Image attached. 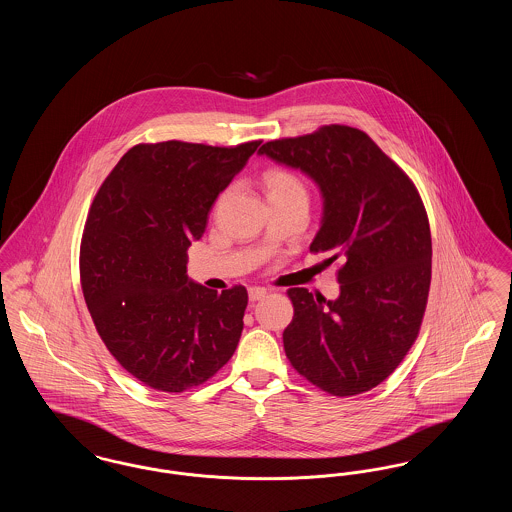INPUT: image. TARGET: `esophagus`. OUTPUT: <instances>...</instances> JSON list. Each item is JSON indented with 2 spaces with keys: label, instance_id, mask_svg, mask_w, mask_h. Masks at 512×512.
<instances>
[{
  "label": "esophagus",
  "instance_id": "34e87169",
  "mask_svg": "<svg viewBox=\"0 0 512 512\" xmlns=\"http://www.w3.org/2000/svg\"><path fill=\"white\" fill-rule=\"evenodd\" d=\"M265 295H267V290H265V288H249V301H251V303H255V301L263 299Z\"/></svg>",
  "mask_w": 512,
  "mask_h": 512
}]
</instances>
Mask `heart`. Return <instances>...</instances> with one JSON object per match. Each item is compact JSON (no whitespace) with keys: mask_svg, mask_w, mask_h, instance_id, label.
Here are the masks:
<instances>
[{"mask_svg":"<svg viewBox=\"0 0 512 512\" xmlns=\"http://www.w3.org/2000/svg\"><path fill=\"white\" fill-rule=\"evenodd\" d=\"M268 201H288V199H307L305 184L290 171L270 169L263 176Z\"/></svg>","mask_w":512,"mask_h":512,"instance_id":"obj_1","label":"heart"}]
</instances>
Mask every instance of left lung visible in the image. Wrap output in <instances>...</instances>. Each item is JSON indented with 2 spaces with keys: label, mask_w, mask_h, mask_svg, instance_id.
I'll use <instances>...</instances> for the list:
<instances>
[{
  "label": "left lung",
  "mask_w": 512,
  "mask_h": 512,
  "mask_svg": "<svg viewBox=\"0 0 512 512\" xmlns=\"http://www.w3.org/2000/svg\"><path fill=\"white\" fill-rule=\"evenodd\" d=\"M259 153L317 182L324 209L311 251L343 261L338 299L288 290L286 357L332 395L372 390L409 353L428 303L432 236L418 190L368 134L343 124L272 140Z\"/></svg>",
  "instance_id": "1"
}]
</instances>
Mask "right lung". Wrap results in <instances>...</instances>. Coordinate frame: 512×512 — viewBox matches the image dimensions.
<instances>
[{"instance_id": "1", "label": "right lung", "mask_w": 512, "mask_h": 512, "mask_svg": "<svg viewBox=\"0 0 512 512\" xmlns=\"http://www.w3.org/2000/svg\"><path fill=\"white\" fill-rule=\"evenodd\" d=\"M259 146L138 144L94 197L80 244L82 293L109 353L153 390L207 382L238 347L247 290L195 284L186 251Z\"/></svg>"}]
</instances>
